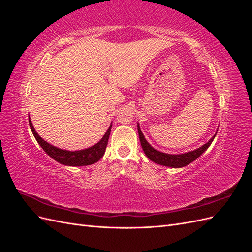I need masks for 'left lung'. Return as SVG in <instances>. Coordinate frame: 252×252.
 Segmentation results:
<instances>
[{"instance_id": "8db88e82", "label": "left lung", "mask_w": 252, "mask_h": 252, "mask_svg": "<svg viewBox=\"0 0 252 252\" xmlns=\"http://www.w3.org/2000/svg\"><path fill=\"white\" fill-rule=\"evenodd\" d=\"M138 132H139L140 142L142 145V148L144 150V154L146 155V157L150 159V161L155 162L158 165H162V166L171 167V168H182V167H185L188 164L195 161L197 158L201 157L202 154H204V152L207 150V148L211 145L213 139L216 138L218 130L215 133V135H213L207 143L202 145L201 147L196 148L194 150H191V151L184 152V154H180V155L166 154V152L158 151L156 148L152 147L151 145L147 142V140L145 139L143 132L141 131L139 123H138Z\"/></svg>"}]
</instances>
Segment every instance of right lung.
Listing matches in <instances>:
<instances>
[{
    "mask_svg": "<svg viewBox=\"0 0 252 252\" xmlns=\"http://www.w3.org/2000/svg\"><path fill=\"white\" fill-rule=\"evenodd\" d=\"M29 126H30V129H32V131L34 135L36 142L39 143V145L43 148V150L46 152V154L50 158H52L55 161L59 162L62 165L74 166V167L87 166V165L94 164L104 156L106 146H107V144H108L111 127H112V125L109 126L107 131H106V133L103 135V138L96 144H94V146L85 148V149H81V150L70 151V150L61 149L59 147L53 146V145L43 140L39 135V133L35 131V129L32 123V120H30V118H29Z\"/></svg>",
    "mask_w": 252,
    "mask_h": 252,
    "instance_id": "1",
    "label": "right lung"
}]
</instances>
